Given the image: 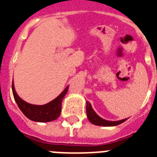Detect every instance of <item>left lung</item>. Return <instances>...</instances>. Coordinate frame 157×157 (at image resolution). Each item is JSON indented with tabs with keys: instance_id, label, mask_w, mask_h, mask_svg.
<instances>
[{
	"instance_id": "left-lung-1",
	"label": "left lung",
	"mask_w": 157,
	"mask_h": 157,
	"mask_svg": "<svg viewBox=\"0 0 157 157\" xmlns=\"http://www.w3.org/2000/svg\"><path fill=\"white\" fill-rule=\"evenodd\" d=\"M86 113L89 122L97 126H102V127H113V126H117V125L121 124L122 122H124L127 118L122 119V120H119V121H108L105 119L100 117L98 114L95 113V111L92 108L91 103L89 102H86Z\"/></svg>"
}]
</instances>
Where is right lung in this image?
<instances>
[{"instance_id":"1","label":"right lung","mask_w":157,"mask_h":157,"mask_svg":"<svg viewBox=\"0 0 157 157\" xmlns=\"http://www.w3.org/2000/svg\"><path fill=\"white\" fill-rule=\"evenodd\" d=\"M69 89V86H67L65 89L61 93L59 96L52 100L51 102H48L44 105H35L28 103L18 96L16 94L14 82L12 83V92L15 101L17 103L19 108L27 118L31 121L38 122H47L54 121L57 119L61 112V104L63 101V97L65 96Z\"/></svg>"}]
</instances>
